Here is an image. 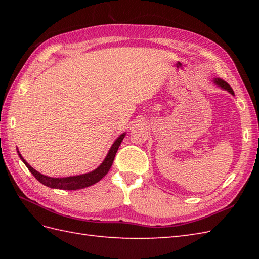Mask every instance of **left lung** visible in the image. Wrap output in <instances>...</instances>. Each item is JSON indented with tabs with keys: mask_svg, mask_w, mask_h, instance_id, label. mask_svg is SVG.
I'll return each mask as SVG.
<instances>
[{
	"mask_svg": "<svg viewBox=\"0 0 259 259\" xmlns=\"http://www.w3.org/2000/svg\"><path fill=\"white\" fill-rule=\"evenodd\" d=\"M213 81H214V83L218 84L219 87H222L223 89L227 90V91H229L230 93H232V95H234V90L232 89V87H230L226 81H224V80H222V79H214Z\"/></svg>",
	"mask_w": 259,
	"mask_h": 259,
	"instance_id": "obj_1",
	"label": "left lung"
}]
</instances>
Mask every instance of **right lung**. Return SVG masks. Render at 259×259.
Listing matches in <instances>:
<instances>
[{
	"instance_id": "1",
	"label": "right lung",
	"mask_w": 259,
	"mask_h": 259,
	"mask_svg": "<svg viewBox=\"0 0 259 259\" xmlns=\"http://www.w3.org/2000/svg\"><path fill=\"white\" fill-rule=\"evenodd\" d=\"M124 138V134L121 135L119 138L114 141V144L112 145L111 149L109 150L108 155L104 159L103 162L99 166L96 170L89 172V174H84V175H79V176H73V177H65V178H52V177H48V176L41 175L40 172H37L35 169H33L29 163H27L22 156L20 155V152L18 151L20 158L22 159V161L24 162L27 169L30 170L31 174L34 176V177L40 181L42 185H45L47 187H50V188H56V189H63V190H76V189H82L85 188V187H89L95 185L98 183L99 180H101L104 176H106L109 171V169L111 168L113 159L115 157V153L118 151V148L121 145Z\"/></svg>"
}]
</instances>
